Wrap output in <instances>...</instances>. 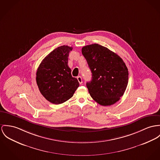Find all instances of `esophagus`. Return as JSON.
<instances>
[{
    "mask_svg": "<svg viewBox=\"0 0 160 160\" xmlns=\"http://www.w3.org/2000/svg\"><path fill=\"white\" fill-rule=\"evenodd\" d=\"M77 80H78L79 83H80V84H82V77H81L80 76H78V77H77Z\"/></svg>",
    "mask_w": 160,
    "mask_h": 160,
    "instance_id": "1",
    "label": "esophagus"
}]
</instances>
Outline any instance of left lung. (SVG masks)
<instances>
[{
	"mask_svg": "<svg viewBox=\"0 0 160 160\" xmlns=\"http://www.w3.org/2000/svg\"><path fill=\"white\" fill-rule=\"evenodd\" d=\"M82 52L92 73V80L86 83L91 98L102 106L114 104L123 96L128 84L125 62L116 53L98 44L84 46Z\"/></svg>",
	"mask_w": 160,
	"mask_h": 160,
	"instance_id": "1",
	"label": "left lung"
}]
</instances>
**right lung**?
Here are the masks:
<instances>
[{
    "instance_id": "1",
    "label": "right lung",
    "mask_w": 160,
    "mask_h": 160,
    "mask_svg": "<svg viewBox=\"0 0 160 160\" xmlns=\"http://www.w3.org/2000/svg\"><path fill=\"white\" fill-rule=\"evenodd\" d=\"M72 50V47L68 46L57 48L43 59L37 69L39 90L53 104H60L71 98L79 86L68 64L69 53Z\"/></svg>"
}]
</instances>
